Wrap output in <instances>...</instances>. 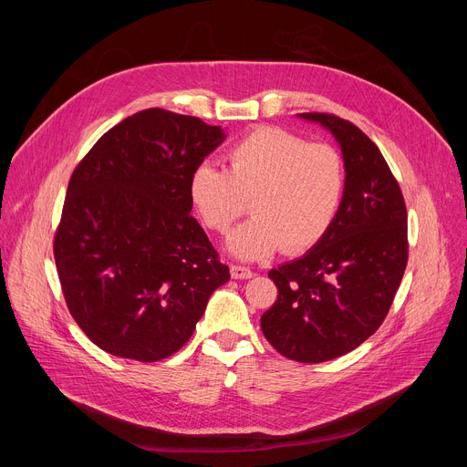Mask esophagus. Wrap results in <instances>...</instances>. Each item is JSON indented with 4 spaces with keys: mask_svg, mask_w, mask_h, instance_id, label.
Instances as JSON below:
<instances>
[{
    "mask_svg": "<svg viewBox=\"0 0 467 467\" xmlns=\"http://www.w3.org/2000/svg\"><path fill=\"white\" fill-rule=\"evenodd\" d=\"M231 277H233V279H251V277H253V272L247 268V265L233 264V265H231Z\"/></svg>",
    "mask_w": 467,
    "mask_h": 467,
    "instance_id": "1",
    "label": "esophagus"
}]
</instances>
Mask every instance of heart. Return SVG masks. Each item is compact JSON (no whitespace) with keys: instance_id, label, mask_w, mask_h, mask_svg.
<instances>
[{"instance_id":"b5f03b06","label":"heart","mask_w":467,"mask_h":467,"mask_svg":"<svg viewBox=\"0 0 467 467\" xmlns=\"http://www.w3.org/2000/svg\"><path fill=\"white\" fill-rule=\"evenodd\" d=\"M227 170L197 164L188 192L207 229L225 234L247 211L253 218L227 240L244 260L279 247L296 254L314 247L335 223L346 190L342 155L277 127H258L227 151Z\"/></svg>"}]
</instances>
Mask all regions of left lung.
Segmentation results:
<instances>
[{"label":"left lung","instance_id":"left-lung-1","mask_svg":"<svg viewBox=\"0 0 467 467\" xmlns=\"http://www.w3.org/2000/svg\"><path fill=\"white\" fill-rule=\"evenodd\" d=\"M301 118L338 140L346 190L327 234L268 274L277 301L260 327L283 357L317 364L357 349L380 327L407 268L409 229L403 192L366 132L335 114Z\"/></svg>","mask_w":467,"mask_h":467}]
</instances>
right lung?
I'll list each match as a JSON object with an SVG mask.
<instances>
[{
	"label": "right lung",
	"instance_id": "1",
	"mask_svg": "<svg viewBox=\"0 0 467 467\" xmlns=\"http://www.w3.org/2000/svg\"><path fill=\"white\" fill-rule=\"evenodd\" d=\"M223 139L220 125L146 109L109 129L76 166L53 254L66 306L103 351L171 357L231 279L190 216L188 192L193 168Z\"/></svg>",
	"mask_w": 467,
	"mask_h": 467
}]
</instances>
